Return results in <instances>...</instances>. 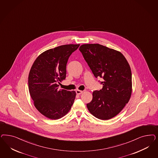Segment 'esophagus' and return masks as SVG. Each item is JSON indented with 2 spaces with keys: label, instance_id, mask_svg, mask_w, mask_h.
Here are the masks:
<instances>
[{
  "label": "esophagus",
  "instance_id": "obj_1",
  "mask_svg": "<svg viewBox=\"0 0 158 158\" xmlns=\"http://www.w3.org/2000/svg\"><path fill=\"white\" fill-rule=\"evenodd\" d=\"M76 94H78V95H80V94H81L83 92L82 91H81V90H78V89H77L76 90Z\"/></svg>",
  "mask_w": 158,
  "mask_h": 158
}]
</instances>
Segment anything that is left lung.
I'll list each match as a JSON object with an SVG mask.
<instances>
[{
  "label": "left lung",
  "mask_w": 158,
  "mask_h": 158,
  "mask_svg": "<svg viewBox=\"0 0 158 158\" xmlns=\"http://www.w3.org/2000/svg\"><path fill=\"white\" fill-rule=\"evenodd\" d=\"M79 50L94 76L102 78L103 88L92 93L88 110L101 120L116 116L127 103L132 92L130 66L122 53L98 44H83Z\"/></svg>",
  "instance_id": "8db88e82"
}]
</instances>
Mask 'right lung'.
I'll use <instances>...</instances> for the list:
<instances>
[{"mask_svg":"<svg viewBox=\"0 0 158 158\" xmlns=\"http://www.w3.org/2000/svg\"><path fill=\"white\" fill-rule=\"evenodd\" d=\"M79 46L64 45L45 51L31 68L28 88L34 105L42 114L52 120L65 116L74 102L76 92L59 89V84L65 80L68 59Z\"/></svg>","mask_w":158,"mask_h":158,"instance_id":"1","label":"right lung"}]
</instances>
